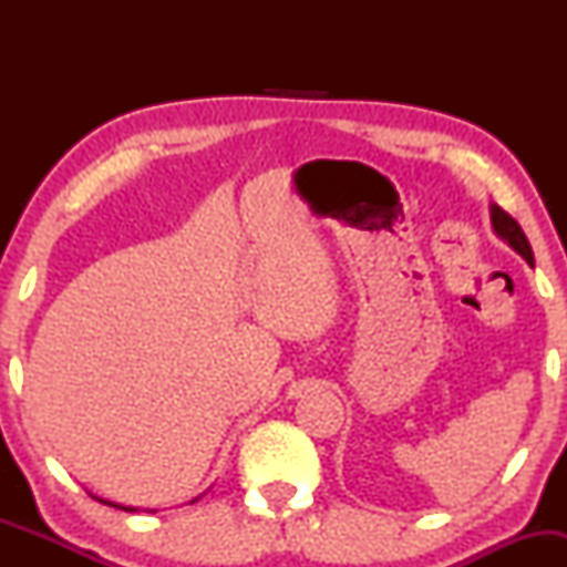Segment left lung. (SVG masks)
I'll list each match as a JSON object with an SVG mask.
<instances>
[{
    "instance_id": "1",
    "label": "left lung",
    "mask_w": 567,
    "mask_h": 567,
    "mask_svg": "<svg viewBox=\"0 0 567 567\" xmlns=\"http://www.w3.org/2000/svg\"><path fill=\"white\" fill-rule=\"evenodd\" d=\"M491 224H493V231H496L506 245L514 247L525 261L533 264V250H530L528 237H525V231L519 229V224L509 216V213L501 210L498 205H491Z\"/></svg>"
}]
</instances>
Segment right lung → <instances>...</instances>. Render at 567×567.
<instances>
[{
    "mask_svg": "<svg viewBox=\"0 0 567 567\" xmlns=\"http://www.w3.org/2000/svg\"><path fill=\"white\" fill-rule=\"evenodd\" d=\"M103 504H109V506H116V504H112V501H103ZM120 509H125V512H135L133 506H120Z\"/></svg>",
    "mask_w": 567,
    "mask_h": 567,
    "instance_id": "1",
    "label": "right lung"
}]
</instances>
